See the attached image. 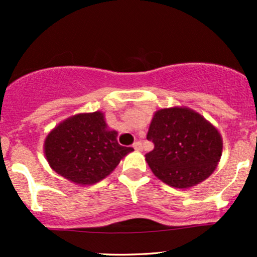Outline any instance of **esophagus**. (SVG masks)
<instances>
[{
    "label": "esophagus",
    "instance_id": "34e87169",
    "mask_svg": "<svg viewBox=\"0 0 257 257\" xmlns=\"http://www.w3.org/2000/svg\"><path fill=\"white\" fill-rule=\"evenodd\" d=\"M133 147H134L137 151H141V150H143V144H141V141H135V143L133 144Z\"/></svg>",
    "mask_w": 257,
    "mask_h": 257
}]
</instances>
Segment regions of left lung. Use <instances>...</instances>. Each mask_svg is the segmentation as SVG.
I'll return each mask as SVG.
<instances>
[{"label":"left lung","mask_w":257,"mask_h":257,"mask_svg":"<svg viewBox=\"0 0 257 257\" xmlns=\"http://www.w3.org/2000/svg\"><path fill=\"white\" fill-rule=\"evenodd\" d=\"M147 140L155 149L146 162L159 180L175 188L204 181L216 169L222 155V138L204 117L187 107L158 110Z\"/></svg>","instance_id":"left-lung-1"}]
</instances>
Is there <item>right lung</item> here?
<instances>
[{
    "label": "right lung",
    "mask_w": 257,
    "mask_h": 257,
    "mask_svg": "<svg viewBox=\"0 0 257 257\" xmlns=\"http://www.w3.org/2000/svg\"><path fill=\"white\" fill-rule=\"evenodd\" d=\"M132 151V147L119 145L117 132L108 131L100 111L65 119L44 141V155L52 169L77 185L105 179Z\"/></svg>",
    "instance_id": "obj_1"
}]
</instances>
